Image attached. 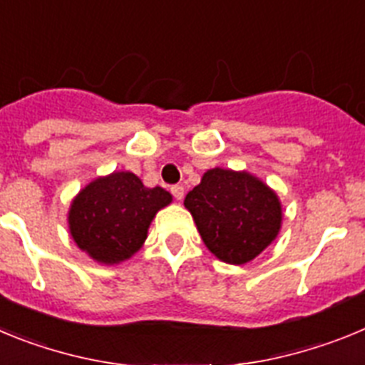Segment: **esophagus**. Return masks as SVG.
<instances>
[{"mask_svg":"<svg viewBox=\"0 0 365 365\" xmlns=\"http://www.w3.org/2000/svg\"><path fill=\"white\" fill-rule=\"evenodd\" d=\"M172 193H173V197L177 199V201H182V197H185V188L182 186H173L172 188Z\"/></svg>","mask_w":365,"mask_h":365,"instance_id":"34e87169","label":"esophagus"}]
</instances>
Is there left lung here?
<instances>
[{"instance_id": "8db88e82", "label": "left lung", "mask_w": 365, "mask_h": 365, "mask_svg": "<svg viewBox=\"0 0 365 365\" xmlns=\"http://www.w3.org/2000/svg\"><path fill=\"white\" fill-rule=\"evenodd\" d=\"M185 206L206 248L230 265L252 261L282 230L278 193L247 170H206Z\"/></svg>"}]
</instances>
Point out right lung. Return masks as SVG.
<instances>
[{
	"instance_id": "1",
	"label": "right lung",
	"mask_w": 365,
	"mask_h": 365,
	"mask_svg": "<svg viewBox=\"0 0 365 365\" xmlns=\"http://www.w3.org/2000/svg\"><path fill=\"white\" fill-rule=\"evenodd\" d=\"M172 201V193L148 188L131 172L96 177L71 201L69 234L93 261L118 265L143 248L153 217Z\"/></svg>"
}]
</instances>
